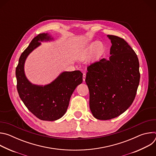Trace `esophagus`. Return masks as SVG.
Listing matches in <instances>:
<instances>
[{
    "label": "esophagus",
    "instance_id": "1",
    "mask_svg": "<svg viewBox=\"0 0 156 156\" xmlns=\"http://www.w3.org/2000/svg\"><path fill=\"white\" fill-rule=\"evenodd\" d=\"M85 79H86V73H83V80L84 81H85Z\"/></svg>",
    "mask_w": 156,
    "mask_h": 156
}]
</instances>
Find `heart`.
<instances>
[{"label": "heart", "mask_w": 156, "mask_h": 156, "mask_svg": "<svg viewBox=\"0 0 156 156\" xmlns=\"http://www.w3.org/2000/svg\"><path fill=\"white\" fill-rule=\"evenodd\" d=\"M104 49V44L101 42H95L87 48L85 51L84 55L85 56L91 55L94 52L95 54H98Z\"/></svg>", "instance_id": "obj_1"}]
</instances>
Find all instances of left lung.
I'll list each match as a JSON object with an SVG mask.
<instances>
[{"mask_svg": "<svg viewBox=\"0 0 156 156\" xmlns=\"http://www.w3.org/2000/svg\"><path fill=\"white\" fill-rule=\"evenodd\" d=\"M111 40L109 60L102 58L87 66L85 81L90 91V107L99 120L115 118L134 101L140 83L136 54L122 37L108 35Z\"/></svg>", "mask_w": 156, "mask_h": 156, "instance_id": "left-lung-1", "label": "left lung"}]
</instances>
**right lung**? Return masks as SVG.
<instances>
[{"label": "right lung", "instance_id": "add662e5", "mask_svg": "<svg viewBox=\"0 0 156 156\" xmlns=\"http://www.w3.org/2000/svg\"><path fill=\"white\" fill-rule=\"evenodd\" d=\"M49 39L45 33L34 37L20 57L15 73L19 96L27 108L41 120L54 121L65 114L73 92L83 81V73L80 70L65 72L44 86L32 84L27 79L24 63L27 56L40 45L41 41Z\"/></svg>", "mask_w": 156, "mask_h": 156}]
</instances>
